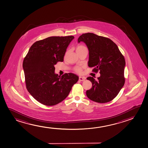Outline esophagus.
<instances>
[{"mask_svg": "<svg viewBox=\"0 0 148 148\" xmlns=\"http://www.w3.org/2000/svg\"><path fill=\"white\" fill-rule=\"evenodd\" d=\"M86 77H81V76H80L79 77V80L80 81H81V82H84V80H86Z\"/></svg>", "mask_w": 148, "mask_h": 148, "instance_id": "esophagus-1", "label": "esophagus"}]
</instances>
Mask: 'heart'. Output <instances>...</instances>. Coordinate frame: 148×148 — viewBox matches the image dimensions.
<instances>
[{"label":"heart","mask_w":148,"mask_h":148,"mask_svg":"<svg viewBox=\"0 0 148 148\" xmlns=\"http://www.w3.org/2000/svg\"><path fill=\"white\" fill-rule=\"evenodd\" d=\"M85 48H86L84 45H78L77 47H76V51L81 50L84 49ZM74 71L75 72L78 73V74H81L82 72V66H76L74 68Z\"/></svg>","instance_id":"heart-1"}]
</instances>
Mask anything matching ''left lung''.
Instances as JSON below:
<instances>
[{"instance_id": "8db88e82", "label": "left lung", "mask_w": 148, "mask_h": 148, "mask_svg": "<svg viewBox=\"0 0 148 148\" xmlns=\"http://www.w3.org/2000/svg\"><path fill=\"white\" fill-rule=\"evenodd\" d=\"M86 43L89 51L88 66L94 68L92 71H99L100 76L96 80L88 77L92 88L86 90L88 98L96 102L106 103L118 95L125 82V60L117 45L109 38L93 33L83 34L78 39Z\"/></svg>"}]
</instances>
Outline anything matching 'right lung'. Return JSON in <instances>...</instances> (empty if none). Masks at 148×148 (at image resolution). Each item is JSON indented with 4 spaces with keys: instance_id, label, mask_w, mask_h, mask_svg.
Returning a JSON list of instances; mask_svg holds the SVG:
<instances>
[{
    "instance_id": "add662e5",
    "label": "right lung",
    "mask_w": 148,
    "mask_h": 148,
    "mask_svg": "<svg viewBox=\"0 0 148 148\" xmlns=\"http://www.w3.org/2000/svg\"><path fill=\"white\" fill-rule=\"evenodd\" d=\"M72 36H50L32 44L24 58L26 88L36 101L53 106L63 101L79 77L72 73L62 76L54 73V65L63 62Z\"/></svg>"
}]
</instances>
